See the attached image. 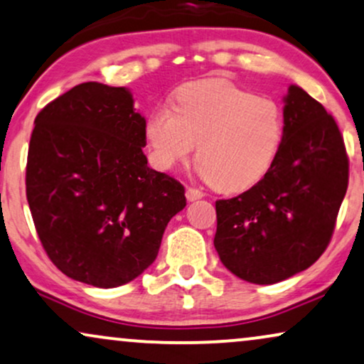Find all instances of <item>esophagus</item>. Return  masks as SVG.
Listing matches in <instances>:
<instances>
[{
  "label": "esophagus",
  "instance_id": "34e87169",
  "mask_svg": "<svg viewBox=\"0 0 364 364\" xmlns=\"http://www.w3.org/2000/svg\"><path fill=\"white\" fill-rule=\"evenodd\" d=\"M186 197H187L188 202L199 200V199H202V197H204V192L199 191V188H196V187H187Z\"/></svg>",
  "mask_w": 364,
  "mask_h": 364
}]
</instances>
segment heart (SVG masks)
<instances>
[{
	"instance_id": "b5f03b06",
	"label": "heart",
	"mask_w": 364,
	"mask_h": 364,
	"mask_svg": "<svg viewBox=\"0 0 364 364\" xmlns=\"http://www.w3.org/2000/svg\"><path fill=\"white\" fill-rule=\"evenodd\" d=\"M145 136L160 171L196 160L219 192H242L269 172L284 136V117L272 98L256 97L223 78L193 82L176 95V108L149 113Z\"/></svg>"
}]
</instances>
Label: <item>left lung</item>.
I'll return each instance as SVG.
<instances>
[{
  "mask_svg": "<svg viewBox=\"0 0 364 364\" xmlns=\"http://www.w3.org/2000/svg\"><path fill=\"white\" fill-rule=\"evenodd\" d=\"M284 136L269 172L215 202V251L232 274L274 284L326 251L346 196L349 160L338 124L303 88L284 98Z\"/></svg>",
  "mask_w": 364,
  "mask_h": 364,
  "instance_id": "left-lung-1",
  "label": "left lung"
}]
</instances>
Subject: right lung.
I'll return each mask as SVG.
<instances>
[{
    "mask_svg": "<svg viewBox=\"0 0 364 364\" xmlns=\"http://www.w3.org/2000/svg\"><path fill=\"white\" fill-rule=\"evenodd\" d=\"M145 119L124 87L87 82L36 115L26 199L50 261L95 287L134 281L157 257L186 188L147 165Z\"/></svg>",
    "mask_w": 364,
    "mask_h": 364,
    "instance_id": "obj_1",
    "label": "right lung"
}]
</instances>
